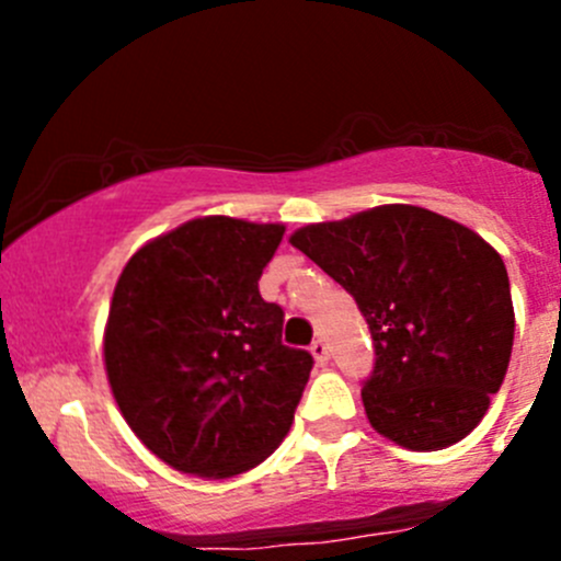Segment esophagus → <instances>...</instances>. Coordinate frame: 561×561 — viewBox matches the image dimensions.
Returning a JSON list of instances; mask_svg holds the SVG:
<instances>
[{
    "label": "esophagus",
    "instance_id": "34e87169",
    "mask_svg": "<svg viewBox=\"0 0 561 561\" xmlns=\"http://www.w3.org/2000/svg\"><path fill=\"white\" fill-rule=\"evenodd\" d=\"M312 355H314V360L317 364H328V358H331V350H328V342L322 336H317L314 342H312Z\"/></svg>",
    "mask_w": 561,
    "mask_h": 561
}]
</instances>
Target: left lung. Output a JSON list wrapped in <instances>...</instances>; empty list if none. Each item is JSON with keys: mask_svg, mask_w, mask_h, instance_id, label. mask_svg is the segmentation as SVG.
Segmentation results:
<instances>
[{"mask_svg": "<svg viewBox=\"0 0 561 561\" xmlns=\"http://www.w3.org/2000/svg\"><path fill=\"white\" fill-rule=\"evenodd\" d=\"M290 244L355 298L369 325L375 369L360 396L371 426L410 450L467 437L511 364L516 317L500 254L417 206L307 225Z\"/></svg>", "mask_w": 561, "mask_h": 561, "instance_id": "8db88e82", "label": "left lung"}]
</instances>
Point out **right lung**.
Segmentation results:
<instances>
[{
  "mask_svg": "<svg viewBox=\"0 0 561 561\" xmlns=\"http://www.w3.org/2000/svg\"><path fill=\"white\" fill-rule=\"evenodd\" d=\"M285 228L192 219L129 257L105 328V369L140 443L173 469L233 478L290 432L314 358L282 342L260 276Z\"/></svg>",
  "mask_w": 561,
  "mask_h": 561,
  "instance_id": "1",
  "label": "right lung"
}]
</instances>
